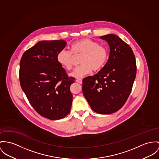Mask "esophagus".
<instances>
[{
	"mask_svg": "<svg viewBox=\"0 0 159 159\" xmlns=\"http://www.w3.org/2000/svg\"><path fill=\"white\" fill-rule=\"evenodd\" d=\"M76 82H77V83L80 84H82V79H77L76 80Z\"/></svg>",
	"mask_w": 159,
	"mask_h": 159,
	"instance_id": "1",
	"label": "esophagus"
}]
</instances>
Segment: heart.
Returning a JSON list of instances; mask_svg holds the SVG:
<instances>
[{
  "label": "heart",
  "instance_id": "1",
  "mask_svg": "<svg viewBox=\"0 0 159 159\" xmlns=\"http://www.w3.org/2000/svg\"><path fill=\"white\" fill-rule=\"evenodd\" d=\"M71 51L61 50L57 55V61L65 69L70 71L73 68L74 54L81 56L80 63L71 75L75 78H81L94 71L102 70L108 61L109 52L107 48L88 38L79 39L71 45Z\"/></svg>",
  "mask_w": 159,
  "mask_h": 159
}]
</instances>
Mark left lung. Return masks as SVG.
<instances>
[{
    "mask_svg": "<svg viewBox=\"0 0 159 159\" xmlns=\"http://www.w3.org/2000/svg\"><path fill=\"white\" fill-rule=\"evenodd\" d=\"M110 45L109 59L93 76L83 79L82 90L91 109L101 114L120 110L129 97L136 76L137 66L133 49L119 37H100Z\"/></svg>",
    "mask_w": 159,
    "mask_h": 159,
    "instance_id": "obj_1",
    "label": "left lung"
}]
</instances>
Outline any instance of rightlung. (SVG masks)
Returning <instances> with one entry per match:
<instances>
[{"label":"right lung","instance_id":"add662e5","mask_svg":"<svg viewBox=\"0 0 159 159\" xmlns=\"http://www.w3.org/2000/svg\"><path fill=\"white\" fill-rule=\"evenodd\" d=\"M66 45L63 40L39 42L25 52L20 61L22 90L37 112L49 120L65 117L72 105L70 88L75 79L57 61Z\"/></svg>","mask_w":159,"mask_h":159}]
</instances>
